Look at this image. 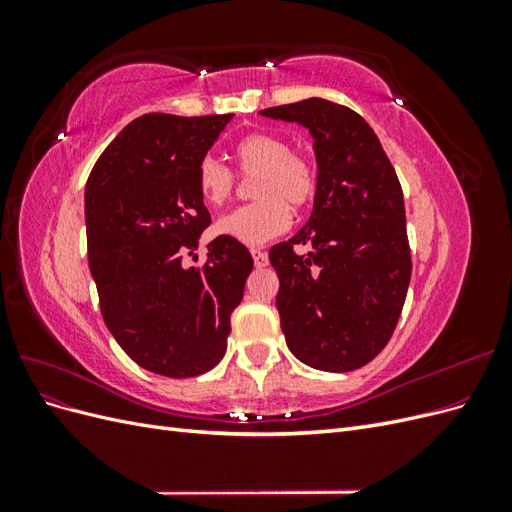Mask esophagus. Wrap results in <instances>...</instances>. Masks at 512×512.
<instances>
[{
	"label": "esophagus",
	"mask_w": 512,
	"mask_h": 512,
	"mask_svg": "<svg viewBox=\"0 0 512 512\" xmlns=\"http://www.w3.org/2000/svg\"><path fill=\"white\" fill-rule=\"evenodd\" d=\"M252 258H254V265H256V269L267 267L269 258H267V254H265V252H260V250H252Z\"/></svg>",
	"instance_id": "obj_1"
}]
</instances>
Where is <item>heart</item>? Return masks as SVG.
I'll list each match as a JSON object with an SVG mask.
<instances>
[{"label":"heart","mask_w":512,"mask_h":512,"mask_svg":"<svg viewBox=\"0 0 512 512\" xmlns=\"http://www.w3.org/2000/svg\"><path fill=\"white\" fill-rule=\"evenodd\" d=\"M243 177H256L252 205L239 207L218 220L215 230L243 245H262L290 226L292 211L312 203L318 185L312 160L292 153L286 138L254 132L243 136L232 149ZM196 185L211 207L226 205L237 188V177L218 158L207 156L198 162Z\"/></svg>","instance_id":"b5f03b06"}]
</instances>
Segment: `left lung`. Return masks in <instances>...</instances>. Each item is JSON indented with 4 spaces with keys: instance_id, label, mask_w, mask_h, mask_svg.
Listing matches in <instances>:
<instances>
[{
    "instance_id": "obj_1",
    "label": "left lung",
    "mask_w": 512,
    "mask_h": 512,
    "mask_svg": "<svg viewBox=\"0 0 512 512\" xmlns=\"http://www.w3.org/2000/svg\"><path fill=\"white\" fill-rule=\"evenodd\" d=\"M260 115L307 128L318 164L307 224L269 252L286 344L314 369H359L389 344L412 275L395 168L348 106L307 98ZM294 244H312L313 252L297 255Z\"/></svg>"
}]
</instances>
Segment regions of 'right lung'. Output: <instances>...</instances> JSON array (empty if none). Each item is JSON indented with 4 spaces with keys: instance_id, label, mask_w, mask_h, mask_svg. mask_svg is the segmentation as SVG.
I'll return each mask as SVG.
<instances>
[{
    "instance_id": "add662e5",
    "label": "right lung",
    "mask_w": 512,
    "mask_h": 512,
    "mask_svg": "<svg viewBox=\"0 0 512 512\" xmlns=\"http://www.w3.org/2000/svg\"><path fill=\"white\" fill-rule=\"evenodd\" d=\"M232 117H138L104 149L85 185L102 318L153 374L192 378L222 361L230 314L254 267L245 245L224 235L207 243L203 267L183 265L211 224L196 168Z\"/></svg>"
}]
</instances>
